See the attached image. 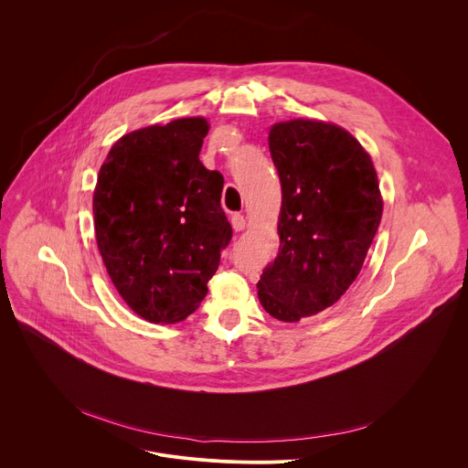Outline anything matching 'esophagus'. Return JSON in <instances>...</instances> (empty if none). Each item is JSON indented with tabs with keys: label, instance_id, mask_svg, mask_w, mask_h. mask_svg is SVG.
Masks as SVG:
<instances>
[{
	"label": "esophagus",
	"instance_id": "1",
	"mask_svg": "<svg viewBox=\"0 0 468 468\" xmlns=\"http://www.w3.org/2000/svg\"><path fill=\"white\" fill-rule=\"evenodd\" d=\"M231 226L235 231H242L246 228V218L242 215H233L231 217Z\"/></svg>",
	"mask_w": 468,
	"mask_h": 468
}]
</instances>
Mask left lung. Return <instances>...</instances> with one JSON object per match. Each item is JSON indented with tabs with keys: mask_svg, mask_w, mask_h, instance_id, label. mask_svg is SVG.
<instances>
[{
	"mask_svg": "<svg viewBox=\"0 0 468 468\" xmlns=\"http://www.w3.org/2000/svg\"><path fill=\"white\" fill-rule=\"evenodd\" d=\"M269 149L282 183L280 250L258 296L272 317L294 323L335 304L356 280L382 197L369 154L342 126L276 122Z\"/></svg>",
	"mask_w": 468,
	"mask_h": 468,
	"instance_id": "obj_1",
	"label": "left lung"
}]
</instances>
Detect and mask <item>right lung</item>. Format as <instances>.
<instances>
[{"instance_id":"add662e5","label":"right lung","mask_w":468,"mask_h":468,"mask_svg":"<svg viewBox=\"0 0 468 468\" xmlns=\"http://www.w3.org/2000/svg\"><path fill=\"white\" fill-rule=\"evenodd\" d=\"M207 133L203 117L151 124L117 140L101 165L99 251L122 301L149 323L196 312L233 235L224 177L199 162Z\"/></svg>"}]
</instances>
